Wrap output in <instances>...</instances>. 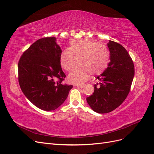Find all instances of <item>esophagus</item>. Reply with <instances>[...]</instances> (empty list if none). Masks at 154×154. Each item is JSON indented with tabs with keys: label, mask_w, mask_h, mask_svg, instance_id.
Wrapping results in <instances>:
<instances>
[{
	"label": "esophagus",
	"mask_w": 154,
	"mask_h": 154,
	"mask_svg": "<svg viewBox=\"0 0 154 154\" xmlns=\"http://www.w3.org/2000/svg\"><path fill=\"white\" fill-rule=\"evenodd\" d=\"M76 87H78V88H83V85H76Z\"/></svg>",
	"instance_id": "esophagus-1"
}]
</instances>
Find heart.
<instances>
[{
  "instance_id": "heart-1",
  "label": "heart",
  "mask_w": 154,
  "mask_h": 154,
  "mask_svg": "<svg viewBox=\"0 0 154 154\" xmlns=\"http://www.w3.org/2000/svg\"><path fill=\"white\" fill-rule=\"evenodd\" d=\"M70 73L68 80L80 84L91 76L100 75L108 66L109 51L105 45L88 40H73L69 49L63 50L60 57L62 67Z\"/></svg>"
}]
</instances>
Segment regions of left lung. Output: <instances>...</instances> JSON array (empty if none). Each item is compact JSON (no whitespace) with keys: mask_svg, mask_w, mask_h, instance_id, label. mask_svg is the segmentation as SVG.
<instances>
[{"mask_svg":"<svg viewBox=\"0 0 154 154\" xmlns=\"http://www.w3.org/2000/svg\"><path fill=\"white\" fill-rule=\"evenodd\" d=\"M110 62L104 72L97 76L100 83L87 97L88 104L96 112L108 113L115 110L127 98L134 76V66L127 51L123 46L109 40L107 44Z\"/></svg>","mask_w":154,"mask_h":154,"instance_id":"1","label":"left lung"}]
</instances>
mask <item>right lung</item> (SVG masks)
Masks as SVG:
<instances>
[{
  "instance_id": "add662e5",
  "label": "right lung",
  "mask_w": 154,
  "mask_h": 154,
  "mask_svg": "<svg viewBox=\"0 0 154 154\" xmlns=\"http://www.w3.org/2000/svg\"><path fill=\"white\" fill-rule=\"evenodd\" d=\"M61 53L55 37H45L32 44L18 61L21 90L32 104L43 110L57 109L72 88L62 83L66 75L60 65Z\"/></svg>"
}]
</instances>
